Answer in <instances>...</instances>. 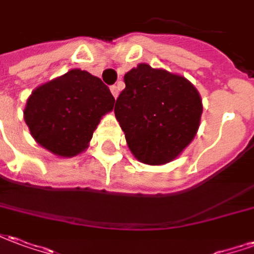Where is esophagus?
<instances>
[{"label":"esophagus","instance_id":"34e87169","mask_svg":"<svg viewBox=\"0 0 254 254\" xmlns=\"http://www.w3.org/2000/svg\"><path fill=\"white\" fill-rule=\"evenodd\" d=\"M110 91H111V94H113V96H114V98H117V96H118V94H120V87H118V85H111Z\"/></svg>","mask_w":254,"mask_h":254}]
</instances>
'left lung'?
Returning a JSON list of instances; mask_svg holds the SVG:
<instances>
[{
	"label": "left lung",
	"instance_id": "left-lung-1",
	"mask_svg": "<svg viewBox=\"0 0 254 254\" xmlns=\"http://www.w3.org/2000/svg\"><path fill=\"white\" fill-rule=\"evenodd\" d=\"M114 113L132 154L147 165H165L196 136L202 105L187 78L147 64L125 74Z\"/></svg>",
	"mask_w": 254,
	"mask_h": 254
}]
</instances>
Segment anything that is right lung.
I'll return each instance as SVG.
<instances>
[{
  "mask_svg": "<svg viewBox=\"0 0 254 254\" xmlns=\"http://www.w3.org/2000/svg\"><path fill=\"white\" fill-rule=\"evenodd\" d=\"M114 102L99 77L72 69L31 94L24 121L36 143L70 158L88 147L100 118L113 110Z\"/></svg>",
  "mask_w": 254,
  "mask_h": 254,
  "instance_id": "add662e5",
  "label": "right lung"
}]
</instances>
